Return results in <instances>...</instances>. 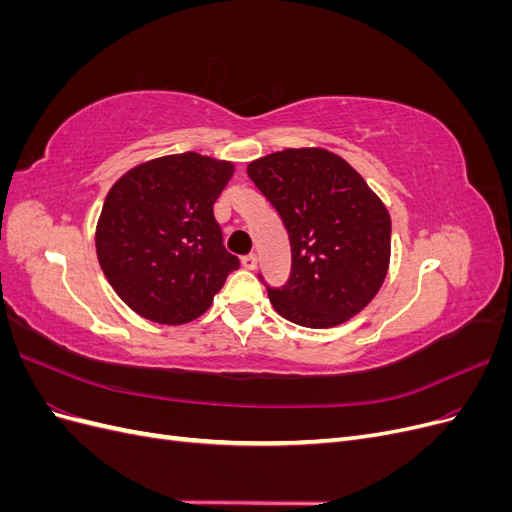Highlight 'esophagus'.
Segmentation results:
<instances>
[{
    "label": "esophagus",
    "instance_id": "1",
    "mask_svg": "<svg viewBox=\"0 0 512 512\" xmlns=\"http://www.w3.org/2000/svg\"><path fill=\"white\" fill-rule=\"evenodd\" d=\"M241 265H243L245 269L254 271V269H256V265H258V258H256V254H245V256L241 258Z\"/></svg>",
    "mask_w": 512,
    "mask_h": 512
}]
</instances>
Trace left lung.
Instances as JSON below:
<instances>
[{"label": "left lung", "mask_w": 512, "mask_h": 512, "mask_svg": "<svg viewBox=\"0 0 512 512\" xmlns=\"http://www.w3.org/2000/svg\"><path fill=\"white\" fill-rule=\"evenodd\" d=\"M280 215L292 267L269 286L275 312L309 329L342 324L376 297L391 256V218L363 177L324 149H286L247 166Z\"/></svg>", "instance_id": "obj_1"}]
</instances>
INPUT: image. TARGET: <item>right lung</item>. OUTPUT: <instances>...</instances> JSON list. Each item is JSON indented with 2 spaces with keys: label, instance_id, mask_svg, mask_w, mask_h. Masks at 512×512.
<instances>
[{
  "label": "right lung",
  "instance_id": "1",
  "mask_svg": "<svg viewBox=\"0 0 512 512\" xmlns=\"http://www.w3.org/2000/svg\"><path fill=\"white\" fill-rule=\"evenodd\" d=\"M230 177V162L188 151L132 168L108 192L96 230L98 260L136 314L160 324L190 322L239 269L213 218Z\"/></svg>",
  "mask_w": 512,
  "mask_h": 512
}]
</instances>
